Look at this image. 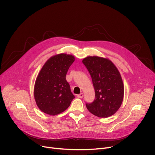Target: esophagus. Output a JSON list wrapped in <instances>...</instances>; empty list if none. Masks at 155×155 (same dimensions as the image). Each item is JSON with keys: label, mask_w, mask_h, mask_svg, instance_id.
Returning a JSON list of instances; mask_svg holds the SVG:
<instances>
[{"label": "esophagus", "mask_w": 155, "mask_h": 155, "mask_svg": "<svg viewBox=\"0 0 155 155\" xmlns=\"http://www.w3.org/2000/svg\"><path fill=\"white\" fill-rule=\"evenodd\" d=\"M78 98H83L84 97V94L83 93H80V94H78L77 96Z\"/></svg>", "instance_id": "esophagus-1"}]
</instances>
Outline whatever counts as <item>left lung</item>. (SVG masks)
Segmentation results:
<instances>
[{
	"mask_svg": "<svg viewBox=\"0 0 155 155\" xmlns=\"http://www.w3.org/2000/svg\"><path fill=\"white\" fill-rule=\"evenodd\" d=\"M92 77L95 98L86 104L92 114L102 118L110 117L119 110L124 98V87L120 73L109 59L97 56L82 60Z\"/></svg>",
	"mask_w": 155,
	"mask_h": 155,
	"instance_id": "1",
	"label": "left lung"
}]
</instances>
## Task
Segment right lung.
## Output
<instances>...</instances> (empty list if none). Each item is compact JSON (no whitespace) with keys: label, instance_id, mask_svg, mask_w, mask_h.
<instances>
[{"label":"right lung","instance_id":"obj_1","mask_svg":"<svg viewBox=\"0 0 155 155\" xmlns=\"http://www.w3.org/2000/svg\"><path fill=\"white\" fill-rule=\"evenodd\" d=\"M75 60L74 56L66 53L54 55L38 73L34 96L37 106L45 114H59L68 109L75 98L66 80L67 73Z\"/></svg>","mask_w":155,"mask_h":155}]
</instances>
